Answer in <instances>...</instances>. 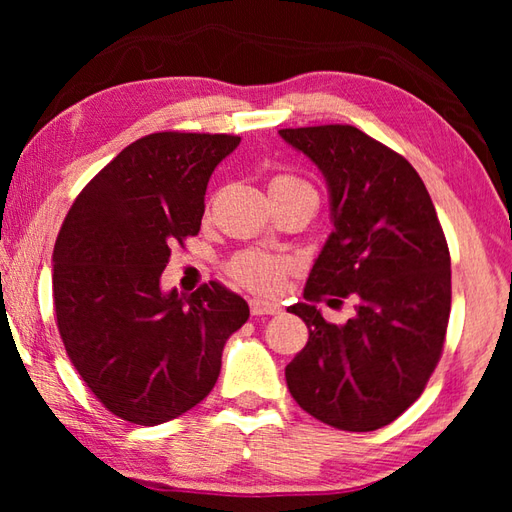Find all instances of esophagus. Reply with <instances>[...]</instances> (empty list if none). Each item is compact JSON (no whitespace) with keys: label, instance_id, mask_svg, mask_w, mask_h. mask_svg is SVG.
Listing matches in <instances>:
<instances>
[{"label":"esophagus","instance_id":"34e87169","mask_svg":"<svg viewBox=\"0 0 512 512\" xmlns=\"http://www.w3.org/2000/svg\"><path fill=\"white\" fill-rule=\"evenodd\" d=\"M250 312L255 317H264V314H279L281 306L273 301H264V299H250Z\"/></svg>","mask_w":512,"mask_h":512}]
</instances>
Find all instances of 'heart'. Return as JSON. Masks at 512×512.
Returning a JSON list of instances; mask_svg holds the SVG:
<instances>
[{
    "label": "heart",
    "instance_id": "heart-1",
    "mask_svg": "<svg viewBox=\"0 0 512 512\" xmlns=\"http://www.w3.org/2000/svg\"><path fill=\"white\" fill-rule=\"evenodd\" d=\"M273 182H295V184H306L297 178L290 176H279ZM288 259L279 255L264 253V250H246V253H239L231 264H228V273L239 284L255 290V292H275L281 286V279H284L288 270Z\"/></svg>",
    "mask_w": 512,
    "mask_h": 512
}]
</instances>
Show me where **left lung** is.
<instances>
[{"label":"left lung","instance_id":"8db88e82","mask_svg":"<svg viewBox=\"0 0 512 512\" xmlns=\"http://www.w3.org/2000/svg\"><path fill=\"white\" fill-rule=\"evenodd\" d=\"M323 173L332 233L303 299L288 312L308 325L286 383L310 416L343 431L394 422L436 369L451 312V257L429 191L396 151L352 125L279 129ZM352 296L343 326L316 310Z\"/></svg>","mask_w":512,"mask_h":512}]
</instances>
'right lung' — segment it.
Listing matches in <instances>:
<instances>
[{
	"mask_svg": "<svg viewBox=\"0 0 512 512\" xmlns=\"http://www.w3.org/2000/svg\"><path fill=\"white\" fill-rule=\"evenodd\" d=\"M239 136L149 134L90 180L59 231L52 297L76 372L114 416L154 427L209 396L248 303L224 286L160 288L171 248L200 231L211 173Z\"/></svg>",
	"mask_w": 512,
	"mask_h": 512,
	"instance_id": "add662e5",
	"label": "right lung"
}]
</instances>
